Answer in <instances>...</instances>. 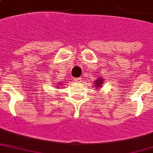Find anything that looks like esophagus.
<instances>
[{"mask_svg": "<svg viewBox=\"0 0 153 153\" xmlns=\"http://www.w3.org/2000/svg\"><path fill=\"white\" fill-rule=\"evenodd\" d=\"M74 80L76 82H80L82 81V78H81V77H79V78H74Z\"/></svg>", "mask_w": 153, "mask_h": 153, "instance_id": "esophagus-1", "label": "esophagus"}]
</instances>
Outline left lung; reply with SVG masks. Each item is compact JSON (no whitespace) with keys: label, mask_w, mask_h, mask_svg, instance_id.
<instances>
[{"label":"left lung","mask_w":153,"mask_h":153,"mask_svg":"<svg viewBox=\"0 0 153 153\" xmlns=\"http://www.w3.org/2000/svg\"><path fill=\"white\" fill-rule=\"evenodd\" d=\"M95 84L96 85V87H97L98 89H99V87H101V85L102 84V79H100L99 80H96L95 82Z\"/></svg>","instance_id":"left-lung-1"}]
</instances>
